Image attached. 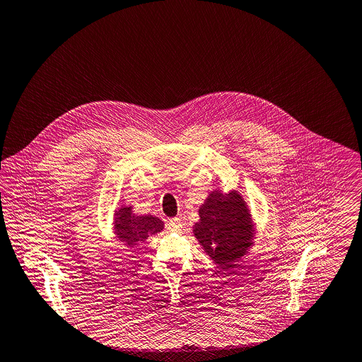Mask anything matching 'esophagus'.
Returning a JSON list of instances; mask_svg holds the SVG:
<instances>
[{
  "label": "esophagus",
  "instance_id": "esophagus-1",
  "mask_svg": "<svg viewBox=\"0 0 362 362\" xmlns=\"http://www.w3.org/2000/svg\"><path fill=\"white\" fill-rule=\"evenodd\" d=\"M168 226H169V228L170 230H173V231H177V230H180L182 228V220L180 218H170L169 221H168Z\"/></svg>",
  "mask_w": 362,
  "mask_h": 362
}]
</instances>
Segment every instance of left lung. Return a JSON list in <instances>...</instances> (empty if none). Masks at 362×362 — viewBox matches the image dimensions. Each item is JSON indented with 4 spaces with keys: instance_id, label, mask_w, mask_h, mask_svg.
<instances>
[{
    "instance_id": "8db88e82",
    "label": "left lung",
    "mask_w": 362,
    "mask_h": 362,
    "mask_svg": "<svg viewBox=\"0 0 362 362\" xmlns=\"http://www.w3.org/2000/svg\"><path fill=\"white\" fill-rule=\"evenodd\" d=\"M200 221L193 233L206 254L224 268L248 254L252 245L254 226L247 203L238 192L224 194L214 190L199 209Z\"/></svg>"
}]
</instances>
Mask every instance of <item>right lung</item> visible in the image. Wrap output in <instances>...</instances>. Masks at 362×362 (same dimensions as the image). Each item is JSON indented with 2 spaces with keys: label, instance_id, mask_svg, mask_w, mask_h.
<instances>
[{
  "label": "right lung",
  "instance_id": "1",
  "mask_svg": "<svg viewBox=\"0 0 362 362\" xmlns=\"http://www.w3.org/2000/svg\"><path fill=\"white\" fill-rule=\"evenodd\" d=\"M114 233L127 247L144 243L149 235L163 230V221L153 216H136L132 207H121L114 214Z\"/></svg>",
  "mask_w": 362,
  "mask_h": 362
}]
</instances>
